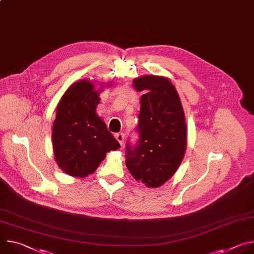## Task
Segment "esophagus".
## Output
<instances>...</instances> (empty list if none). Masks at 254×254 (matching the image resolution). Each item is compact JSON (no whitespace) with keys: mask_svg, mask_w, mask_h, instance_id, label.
I'll return each instance as SVG.
<instances>
[{"mask_svg":"<svg viewBox=\"0 0 254 254\" xmlns=\"http://www.w3.org/2000/svg\"><path fill=\"white\" fill-rule=\"evenodd\" d=\"M115 136H116V138L118 139V141H119L121 144H123V143H124V140H125V134H124L123 132L116 133V134H115Z\"/></svg>","mask_w":254,"mask_h":254,"instance_id":"esophagus-1","label":"esophagus"}]
</instances>
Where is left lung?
<instances>
[{
    "instance_id": "1",
    "label": "left lung",
    "mask_w": 254,
    "mask_h": 254,
    "mask_svg": "<svg viewBox=\"0 0 254 254\" xmlns=\"http://www.w3.org/2000/svg\"><path fill=\"white\" fill-rule=\"evenodd\" d=\"M140 96L134 146L127 142L126 165L147 187L158 188L178 170L187 146V126L179 94L169 78L144 75L133 80Z\"/></svg>"
}]
</instances>
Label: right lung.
<instances>
[{
  "label": "right lung",
  "mask_w": 254,
  "mask_h": 254,
  "mask_svg": "<svg viewBox=\"0 0 254 254\" xmlns=\"http://www.w3.org/2000/svg\"><path fill=\"white\" fill-rule=\"evenodd\" d=\"M99 92L83 79L72 84L61 97L52 129L56 163L67 175L84 178L97 169L106 153L121 144L96 115Z\"/></svg>",
  "instance_id": "obj_1"
}]
</instances>
